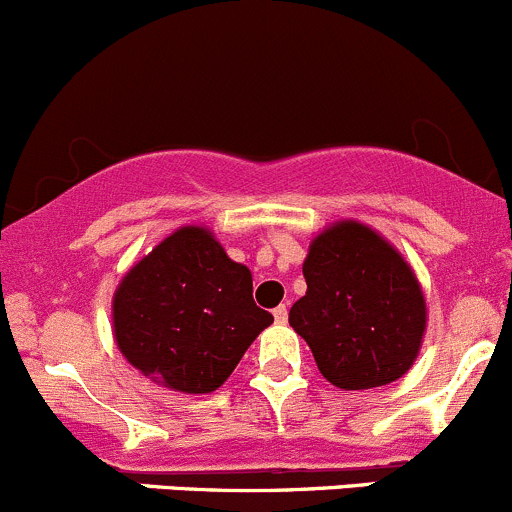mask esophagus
I'll use <instances>...</instances> for the list:
<instances>
[{
  "label": "esophagus",
  "instance_id": "obj_1",
  "mask_svg": "<svg viewBox=\"0 0 512 512\" xmlns=\"http://www.w3.org/2000/svg\"><path fill=\"white\" fill-rule=\"evenodd\" d=\"M287 317H289L287 307H285V304H280V307L275 309V322L277 324H287Z\"/></svg>",
  "mask_w": 512,
  "mask_h": 512
}]
</instances>
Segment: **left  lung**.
Masks as SVG:
<instances>
[{"instance_id":"8db88e82","label":"left lung","mask_w":512,"mask_h":512,"mask_svg":"<svg viewBox=\"0 0 512 512\" xmlns=\"http://www.w3.org/2000/svg\"><path fill=\"white\" fill-rule=\"evenodd\" d=\"M302 272L307 294L292 304L289 324L324 379L361 391L411 369L426 332V299L394 245L342 220L314 237Z\"/></svg>"}]
</instances>
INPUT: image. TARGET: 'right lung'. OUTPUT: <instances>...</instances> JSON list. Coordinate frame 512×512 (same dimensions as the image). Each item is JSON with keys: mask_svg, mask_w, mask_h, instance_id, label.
<instances>
[{"mask_svg": "<svg viewBox=\"0 0 512 512\" xmlns=\"http://www.w3.org/2000/svg\"><path fill=\"white\" fill-rule=\"evenodd\" d=\"M275 322L252 299V275L205 227L185 225L126 272L113 294L121 354L160 386L210 394Z\"/></svg>", "mask_w": 512, "mask_h": 512, "instance_id": "add662e5", "label": "right lung"}]
</instances>
